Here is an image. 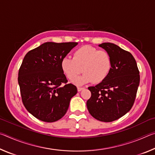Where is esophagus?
Segmentation results:
<instances>
[{"label": "esophagus", "mask_w": 155, "mask_h": 155, "mask_svg": "<svg viewBox=\"0 0 155 155\" xmlns=\"http://www.w3.org/2000/svg\"><path fill=\"white\" fill-rule=\"evenodd\" d=\"M84 87H78V88H77V90H78V91H82L83 90H84Z\"/></svg>", "instance_id": "obj_1"}]
</instances>
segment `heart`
Here are the masks:
<instances>
[{"label": "heart", "mask_w": 155, "mask_h": 155, "mask_svg": "<svg viewBox=\"0 0 155 155\" xmlns=\"http://www.w3.org/2000/svg\"><path fill=\"white\" fill-rule=\"evenodd\" d=\"M61 67L65 76L74 81L83 71L84 74L74 83L77 85L103 82L108 77L112 67V60L107 51H98L91 46L81 47L73 54V58L65 57Z\"/></svg>", "instance_id": "b5f03b06"}]
</instances>
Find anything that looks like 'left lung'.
<instances>
[{
	"label": "left lung",
	"instance_id": "8db88e82",
	"mask_svg": "<svg viewBox=\"0 0 155 155\" xmlns=\"http://www.w3.org/2000/svg\"><path fill=\"white\" fill-rule=\"evenodd\" d=\"M98 46L110 54L112 67L105 80L88 87L91 96L87 107L94 118L109 122L119 119L132 108L140 85V72L129 52L112 43Z\"/></svg>",
	"mask_w": 155,
	"mask_h": 155
}]
</instances>
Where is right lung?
<instances>
[{"label":"right lung","instance_id":"add662e5","mask_svg":"<svg viewBox=\"0 0 155 155\" xmlns=\"http://www.w3.org/2000/svg\"><path fill=\"white\" fill-rule=\"evenodd\" d=\"M77 42H46L28 51L18 72L22 103L38 120L56 122L66 114L77 88L68 80L61 67L62 59Z\"/></svg>","mask_w":155,"mask_h":155}]
</instances>
